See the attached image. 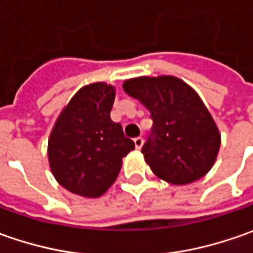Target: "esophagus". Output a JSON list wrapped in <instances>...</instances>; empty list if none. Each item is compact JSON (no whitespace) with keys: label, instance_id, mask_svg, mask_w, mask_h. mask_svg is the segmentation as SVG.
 <instances>
[{"label":"esophagus","instance_id":"obj_1","mask_svg":"<svg viewBox=\"0 0 253 253\" xmlns=\"http://www.w3.org/2000/svg\"><path fill=\"white\" fill-rule=\"evenodd\" d=\"M133 143H135V148L139 151V149L142 148V145H143V139H142L141 136H138V138H135V139H133Z\"/></svg>","mask_w":253,"mask_h":253}]
</instances>
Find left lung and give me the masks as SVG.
I'll return each mask as SVG.
<instances>
[{
	"mask_svg": "<svg viewBox=\"0 0 253 253\" xmlns=\"http://www.w3.org/2000/svg\"><path fill=\"white\" fill-rule=\"evenodd\" d=\"M122 88L151 112L152 135L142 153L152 171L176 186L206 176L217 161L221 133L199 94L174 76H141Z\"/></svg>",
	"mask_w": 253,
	"mask_h": 253,
	"instance_id": "left-lung-1",
	"label": "left lung"
}]
</instances>
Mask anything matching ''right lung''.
<instances>
[{
  "mask_svg": "<svg viewBox=\"0 0 253 253\" xmlns=\"http://www.w3.org/2000/svg\"><path fill=\"white\" fill-rule=\"evenodd\" d=\"M115 100L111 84L82 87L54 122L47 159L56 181L70 193L97 199L114 184L135 145L110 118Z\"/></svg>",
  "mask_w": 253,
  "mask_h": 253,
  "instance_id": "1",
  "label": "right lung"
}]
</instances>
